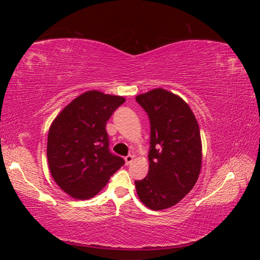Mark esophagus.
<instances>
[{
	"label": "esophagus",
	"instance_id": "obj_1",
	"mask_svg": "<svg viewBox=\"0 0 260 260\" xmlns=\"http://www.w3.org/2000/svg\"><path fill=\"white\" fill-rule=\"evenodd\" d=\"M132 160H133V156H132V155H128V156H125V157H124L125 165H129V164H131V162H132Z\"/></svg>",
	"mask_w": 260,
	"mask_h": 260
}]
</instances>
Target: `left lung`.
I'll return each instance as SVG.
<instances>
[{
  "label": "left lung",
  "mask_w": 260,
  "mask_h": 260,
  "mask_svg": "<svg viewBox=\"0 0 260 260\" xmlns=\"http://www.w3.org/2000/svg\"><path fill=\"white\" fill-rule=\"evenodd\" d=\"M151 124L147 176L135 181L139 199L153 210L176 205L190 192L202 166L199 123L185 102L155 89L136 98Z\"/></svg>",
  "instance_id": "left-lung-1"
}]
</instances>
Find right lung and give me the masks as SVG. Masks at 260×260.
Instances as JSON below:
<instances>
[{"label":"right lung","mask_w":260,"mask_h":260,"mask_svg":"<svg viewBox=\"0 0 260 260\" xmlns=\"http://www.w3.org/2000/svg\"><path fill=\"white\" fill-rule=\"evenodd\" d=\"M121 96L89 91L55 118L48 137L51 175L62 191L77 200L93 198L124 164L109 151L106 122L124 103Z\"/></svg>","instance_id":"1"}]
</instances>
